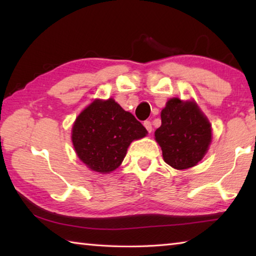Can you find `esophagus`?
Returning a JSON list of instances; mask_svg holds the SVG:
<instances>
[{"mask_svg": "<svg viewBox=\"0 0 256 256\" xmlns=\"http://www.w3.org/2000/svg\"><path fill=\"white\" fill-rule=\"evenodd\" d=\"M144 128H146V131H148L149 133H151V131H152V124H151L150 120H146V122L144 123Z\"/></svg>", "mask_w": 256, "mask_h": 256, "instance_id": "esophagus-1", "label": "esophagus"}]
</instances>
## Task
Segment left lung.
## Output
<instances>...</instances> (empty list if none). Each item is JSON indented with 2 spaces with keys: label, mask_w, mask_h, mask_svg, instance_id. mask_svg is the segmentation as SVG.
Returning <instances> with one entry per match:
<instances>
[{
  "label": "left lung",
  "mask_w": 256,
  "mask_h": 256,
  "mask_svg": "<svg viewBox=\"0 0 256 256\" xmlns=\"http://www.w3.org/2000/svg\"><path fill=\"white\" fill-rule=\"evenodd\" d=\"M164 162L188 170L201 162L209 149L211 125L196 102L172 98L162 110V125L154 132Z\"/></svg>",
  "instance_id": "obj_1"
}]
</instances>
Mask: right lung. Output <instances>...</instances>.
I'll return each instance as SVG.
<instances>
[{
  "mask_svg": "<svg viewBox=\"0 0 256 256\" xmlns=\"http://www.w3.org/2000/svg\"><path fill=\"white\" fill-rule=\"evenodd\" d=\"M146 133L144 125L114 99H96L76 118L72 142L86 167L107 174L122 164L131 142Z\"/></svg>",
  "mask_w": 256,
  "mask_h": 256,
  "instance_id": "add662e5",
  "label": "right lung"
}]
</instances>
